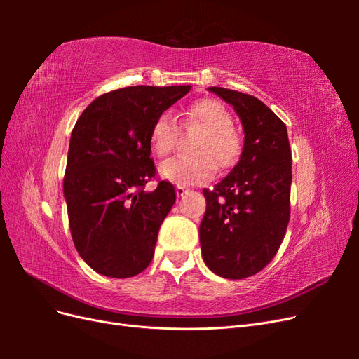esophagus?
<instances>
[{"instance_id":"esophagus-1","label":"esophagus","mask_w":359,"mask_h":359,"mask_svg":"<svg viewBox=\"0 0 359 359\" xmlns=\"http://www.w3.org/2000/svg\"><path fill=\"white\" fill-rule=\"evenodd\" d=\"M175 191H177V196L181 198V196H184V194H186V193H189V189L184 187V186H177Z\"/></svg>"}]
</instances>
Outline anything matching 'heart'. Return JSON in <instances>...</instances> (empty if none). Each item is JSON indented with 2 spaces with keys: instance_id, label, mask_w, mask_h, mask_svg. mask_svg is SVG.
<instances>
[{
  "instance_id": "heart-1",
  "label": "heart",
  "mask_w": 359,
  "mask_h": 359,
  "mask_svg": "<svg viewBox=\"0 0 359 359\" xmlns=\"http://www.w3.org/2000/svg\"><path fill=\"white\" fill-rule=\"evenodd\" d=\"M181 126L202 130L194 145L196 157H173L160 165V175L178 186H196L214 177L217 165L232 168L240 157V139L233 133V118L226 107L211 99H202L189 106ZM180 128L169 112H163L151 127L149 147L157 157L169 156L177 145Z\"/></svg>"
}]
</instances>
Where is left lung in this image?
<instances>
[{"mask_svg": "<svg viewBox=\"0 0 359 359\" xmlns=\"http://www.w3.org/2000/svg\"><path fill=\"white\" fill-rule=\"evenodd\" d=\"M233 106L244 148L229 175L203 189L202 257L214 274L240 280L264 269L283 241L290 215L292 153L285 123L250 94L211 86Z\"/></svg>", "mask_w": 359, "mask_h": 359, "instance_id": "obj_1", "label": "left lung"}]
</instances>
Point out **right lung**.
Returning a JSON list of instances; mask_svg holds the SVG:
<instances>
[{
	"label": "right lung",
	"instance_id": "1",
	"mask_svg": "<svg viewBox=\"0 0 359 359\" xmlns=\"http://www.w3.org/2000/svg\"><path fill=\"white\" fill-rule=\"evenodd\" d=\"M190 88L127 86L97 97L76 121L62 189L74 247L95 273L127 278L153 260L177 194L168 181L145 191L156 177L149 133Z\"/></svg>",
	"mask_w": 359,
	"mask_h": 359
}]
</instances>
